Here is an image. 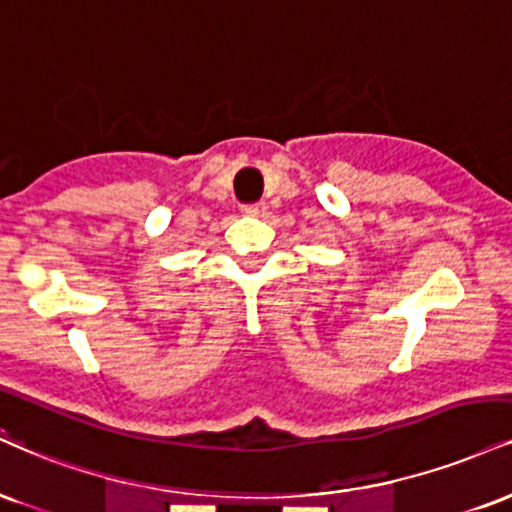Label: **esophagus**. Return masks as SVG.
<instances>
[{"instance_id":"esophagus-1","label":"esophagus","mask_w":512,"mask_h":512,"mask_svg":"<svg viewBox=\"0 0 512 512\" xmlns=\"http://www.w3.org/2000/svg\"><path fill=\"white\" fill-rule=\"evenodd\" d=\"M242 213L246 218H261V215H266V203H251V206H244Z\"/></svg>"}]
</instances>
